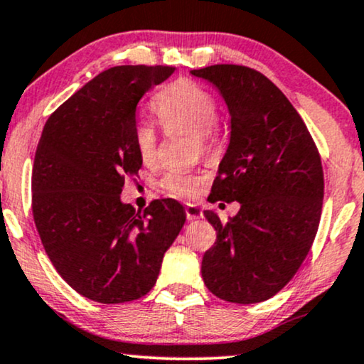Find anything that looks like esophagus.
<instances>
[{
	"instance_id": "obj_1",
	"label": "esophagus",
	"mask_w": 364,
	"mask_h": 364,
	"mask_svg": "<svg viewBox=\"0 0 364 364\" xmlns=\"http://www.w3.org/2000/svg\"><path fill=\"white\" fill-rule=\"evenodd\" d=\"M186 215H187V219H188V220L200 219V217H202V210H200L199 207H197V205H193V204H187V205H186Z\"/></svg>"
}]
</instances>
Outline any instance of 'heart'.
Segmentation results:
<instances>
[{
	"label": "heart",
	"mask_w": 364,
	"mask_h": 364,
	"mask_svg": "<svg viewBox=\"0 0 364 364\" xmlns=\"http://www.w3.org/2000/svg\"><path fill=\"white\" fill-rule=\"evenodd\" d=\"M152 110L167 132H192L193 149L214 155L219 149V103L209 90L192 80H177L160 90L152 98ZM134 145L141 162L157 157L159 132L149 122H139L134 129ZM204 177L197 172L171 171L162 178V188L173 197L188 199L199 191Z\"/></svg>",
	"instance_id": "1"
}]
</instances>
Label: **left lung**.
<instances>
[{"label":"left lung","instance_id":"1","mask_svg":"<svg viewBox=\"0 0 364 364\" xmlns=\"http://www.w3.org/2000/svg\"><path fill=\"white\" fill-rule=\"evenodd\" d=\"M191 73L214 85L230 113L229 147L209 200L240 204L225 223L204 212L217 239L202 259V279L229 303H261L292 279L314 242L324 196L318 147L296 108L262 73L242 65Z\"/></svg>","mask_w":364,"mask_h":364}]
</instances>
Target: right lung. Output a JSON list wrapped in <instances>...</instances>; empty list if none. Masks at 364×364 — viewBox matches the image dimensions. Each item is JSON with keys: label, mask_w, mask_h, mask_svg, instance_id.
Segmentation results:
<instances>
[{"label": "right lung", "mask_w": 364, "mask_h": 364, "mask_svg": "<svg viewBox=\"0 0 364 364\" xmlns=\"http://www.w3.org/2000/svg\"><path fill=\"white\" fill-rule=\"evenodd\" d=\"M173 70H105L51 113L36 147L31 207L41 244L68 286L97 303L147 294L186 223L173 199L152 200L144 212L120 200L125 178L141 167L136 103Z\"/></svg>", "instance_id": "obj_1"}]
</instances>
